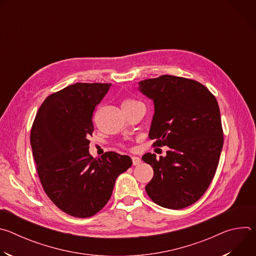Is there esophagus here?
Returning a JSON list of instances; mask_svg holds the SVG:
<instances>
[{
    "label": "esophagus",
    "instance_id": "obj_1",
    "mask_svg": "<svg viewBox=\"0 0 256 256\" xmlns=\"http://www.w3.org/2000/svg\"><path fill=\"white\" fill-rule=\"evenodd\" d=\"M132 164H134V166L140 165V162H142V160H140L138 157H136V156L132 157Z\"/></svg>",
    "mask_w": 256,
    "mask_h": 256
}]
</instances>
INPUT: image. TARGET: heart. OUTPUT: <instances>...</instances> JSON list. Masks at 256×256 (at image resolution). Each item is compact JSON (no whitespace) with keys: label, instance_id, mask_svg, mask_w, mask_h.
<instances>
[{"label":"heart","instance_id":"obj_1","mask_svg":"<svg viewBox=\"0 0 256 256\" xmlns=\"http://www.w3.org/2000/svg\"><path fill=\"white\" fill-rule=\"evenodd\" d=\"M138 103H140V101H138V100H136V99H132V98H126V99H124V101H122V108H128V107H132V106H134V105H136V104H138Z\"/></svg>","mask_w":256,"mask_h":256}]
</instances>
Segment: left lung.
<instances>
[{"label": "left lung", "mask_w": 256, "mask_h": 256, "mask_svg": "<svg viewBox=\"0 0 256 256\" xmlns=\"http://www.w3.org/2000/svg\"><path fill=\"white\" fill-rule=\"evenodd\" d=\"M140 90L155 105L153 147L170 148L166 157H142L154 170L146 192L163 208H186L206 192L220 160L224 136L218 101L200 82L170 75L140 81Z\"/></svg>", "instance_id": "8db88e82"}]
</instances>
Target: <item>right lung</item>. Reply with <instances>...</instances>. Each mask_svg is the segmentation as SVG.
Returning a JSON list of instances; mask_svg holds the SVG:
<instances>
[{"mask_svg":"<svg viewBox=\"0 0 256 256\" xmlns=\"http://www.w3.org/2000/svg\"><path fill=\"white\" fill-rule=\"evenodd\" d=\"M110 84L76 83L48 96L34 118L30 144L36 170L50 200L76 218L97 214L116 180L132 164L126 155L89 154L92 116Z\"/></svg>","mask_w":256,"mask_h":256,"instance_id":"1","label":"right lung"}]
</instances>
